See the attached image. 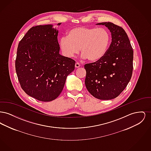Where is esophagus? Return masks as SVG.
<instances>
[{
	"instance_id": "esophagus-1",
	"label": "esophagus",
	"mask_w": 151,
	"mask_h": 151,
	"mask_svg": "<svg viewBox=\"0 0 151 151\" xmlns=\"http://www.w3.org/2000/svg\"><path fill=\"white\" fill-rule=\"evenodd\" d=\"M75 67H76V68H79V67H80V64H79L78 62H76V63H75Z\"/></svg>"
}]
</instances>
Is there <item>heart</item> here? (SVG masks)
Listing matches in <instances>:
<instances>
[{
  "instance_id": "1",
  "label": "heart",
  "mask_w": 151,
  "mask_h": 151,
  "mask_svg": "<svg viewBox=\"0 0 151 151\" xmlns=\"http://www.w3.org/2000/svg\"><path fill=\"white\" fill-rule=\"evenodd\" d=\"M110 40V34L105 28L78 27L69 30L67 36L61 37L59 46L67 57H73L80 48L83 59L95 62L104 57Z\"/></svg>"
}]
</instances>
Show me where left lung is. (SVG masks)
<instances>
[{"label": "left lung", "mask_w": 151, "mask_h": 151, "mask_svg": "<svg viewBox=\"0 0 151 151\" xmlns=\"http://www.w3.org/2000/svg\"><path fill=\"white\" fill-rule=\"evenodd\" d=\"M97 24L108 27L112 40L103 57L84 65L85 84L95 98L111 100L122 93L131 78L133 50L127 33L121 27L110 22Z\"/></svg>", "instance_id": "left-lung-1"}]
</instances>
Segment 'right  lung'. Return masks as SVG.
I'll return each instance as SVG.
<instances>
[{
    "mask_svg": "<svg viewBox=\"0 0 151 151\" xmlns=\"http://www.w3.org/2000/svg\"><path fill=\"white\" fill-rule=\"evenodd\" d=\"M58 34L52 25L33 27L18 45L15 68L20 84L28 95L41 101L57 99L75 69L74 60L59 54Z\"/></svg>",
    "mask_w": 151,
    "mask_h": 151,
    "instance_id": "add662e5",
    "label": "right lung"
}]
</instances>
